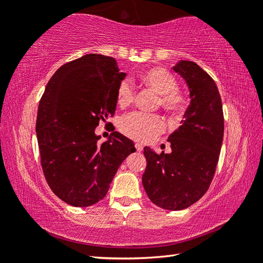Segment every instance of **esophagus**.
Listing matches in <instances>:
<instances>
[{
  "instance_id": "obj_1",
  "label": "esophagus",
  "mask_w": 263,
  "mask_h": 263,
  "mask_svg": "<svg viewBox=\"0 0 263 263\" xmlns=\"http://www.w3.org/2000/svg\"><path fill=\"white\" fill-rule=\"evenodd\" d=\"M135 146H136V149L138 151V152H141V151L144 149V147H142V145L139 144V142H137V144H136Z\"/></svg>"
}]
</instances>
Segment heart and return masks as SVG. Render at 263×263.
<instances>
[{
  "mask_svg": "<svg viewBox=\"0 0 263 263\" xmlns=\"http://www.w3.org/2000/svg\"><path fill=\"white\" fill-rule=\"evenodd\" d=\"M140 82L158 94V105L172 115H181L185 109V96L177 88V80L168 69L152 67L140 74ZM135 89L127 80L119 82L116 100L121 108L130 105L135 100ZM119 128L126 137L139 142L154 140L164 130L162 117L157 114L131 112L122 118Z\"/></svg>",
  "mask_w": 263,
  "mask_h": 263,
  "instance_id": "1",
  "label": "heart"
}]
</instances>
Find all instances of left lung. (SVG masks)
Returning <instances> with one entry per match:
<instances>
[{
	"label": "left lung",
	"instance_id": "left-lung-1",
	"mask_svg": "<svg viewBox=\"0 0 263 263\" xmlns=\"http://www.w3.org/2000/svg\"><path fill=\"white\" fill-rule=\"evenodd\" d=\"M173 69L188 84L190 104L182 125L168 138L172 153L144 148L147 166L142 185L155 205L176 211L197 202L211 184L224 137V115L217 84L205 70L186 60Z\"/></svg>",
	"mask_w": 263,
	"mask_h": 263
}]
</instances>
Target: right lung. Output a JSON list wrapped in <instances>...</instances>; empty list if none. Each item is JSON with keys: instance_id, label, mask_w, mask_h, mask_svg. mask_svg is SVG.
<instances>
[{"instance_id": "1", "label": "right lung", "mask_w": 263, "mask_h": 263, "mask_svg": "<svg viewBox=\"0 0 263 263\" xmlns=\"http://www.w3.org/2000/svg\"><path fill=\"white\" fill-rule=\"evenodd\" d=\"M116 60L86 54L53 74L39 102L37 133L44 176L69 205L86 208L104 198L135 144L118 132L97 144L95 128L112 117L116 90L125 78Z\"/></svg>"}]
</instances>
